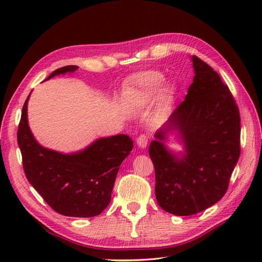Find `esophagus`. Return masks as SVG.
I'll list each match as a JSON object with an SVG mask.
<instances>
[{"mask_svg":"<svg viewBox=\"0 0 262 262\" xmlns=\"http://www.w3.org/2000/svg\"><path fill=\"white\" fill-rule=\"evenodd\" d=\"M136 144H137V146L140 147V148H146L147 144H148V138H147V136L144 135V134L138 136V137H137V141H136Z\"/></svg>","mask_w":262,"mask_h":262,"instance_id":"34e87169","label":"esophagus"}]
</instances>
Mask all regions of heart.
Here are the masks:
<instances>
[{"instance_id": "1", "label": "heart", "mask_w": 262, "mask_h": 262, "mask_svg": "<svg viewBox=\"0 0 262 262\" xmlns=\"http://www.w3.org/2000/svg\"><path fill=\"white\" fill-rule=\"evenodd\" d=\"M164 77L163 75L155 71H147L143 72L136 75L134 83L137 90L140 91L144 97L147 99H151L154 96H157L158 92L160 91L161 85H162ZM163 92L166 96H170L172 92V89L170 86H165Z\"/></svg>"}]
</instances>
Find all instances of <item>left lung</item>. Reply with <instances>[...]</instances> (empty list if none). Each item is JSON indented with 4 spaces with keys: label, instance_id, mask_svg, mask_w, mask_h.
I'll use <instances>...</instances> for the list:
<instances>
[{
    "label": "left lung",
    "instance_id": "8db88e82",
    "mask_svg": "<svg viewBox=\"0 0 262 262\" xmlns=\"http://www.w3.org/2000/svg\"><path fill=\"white\" fill-rule=\"evenodd\" d=\"M194 76L188 93L168 121L155 133L148 153L155 169L160 207L189 216L220 202L240 157V114L220 75L192 56ZM184 149L172 151L168 136Z\"/></svg>",
    "mask_w": 262,
    "mask_h": 262
}]
</instances>
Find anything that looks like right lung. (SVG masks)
I'll use <instances>...</instances> for the list:
<instances>
[{"instance_id": "add662e5", "label": "right lung", "mask_w": 262, "mask_h": 262, "mask_svg": "<svg viewBox=\"0 0 262 262\" xmlns=\"http://www.w3.org/2000/svg\"><path fill=\"white\" fill-rule=\"evenodd\" d=\"M77 69L75 65L64 66L46 80L72 74ZM30 94L22 108L18 129V144L28 181L59 214L71 217L101 214L110 203L117 173L133 149V141L124 134L102 137L81 151L69 154L43 147L28 124Z\"/></svg>"}]
</instances>
